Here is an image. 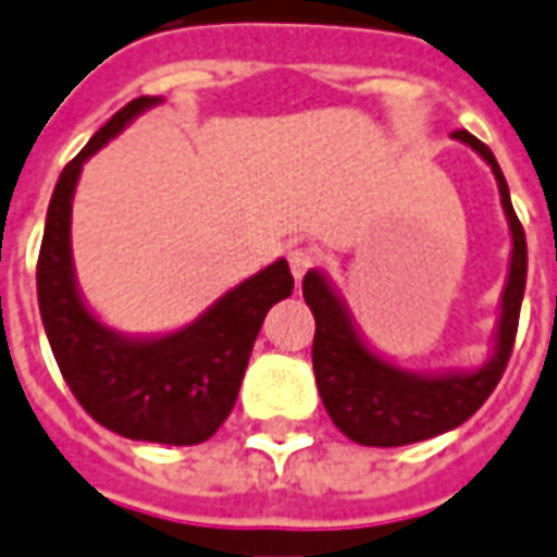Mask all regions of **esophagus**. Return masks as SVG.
Masks as SVG:
<instances>
[{
	"instance_id": "34e87169",
	"label": "esophagus",
	"mask_w": 557,
	"mask_h": 557,
	"mask_svg": "<svg viewBox=\"0 0 557 557\" xmlns=\"http://www.w3.org/2000/svg\"><path fill=\"white\" fill-rule=\"evenodd\" d=\"M287 263H290L294 278H297V282H304L306 272L319 263V251H315L312 245H306V242H297V245H290V248H287Z\"/></svg>"
}]
</instances>
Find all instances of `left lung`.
Segmentation results:
<instances>
[{"label": "left lung", "instance_id": "obj_1", "mask_svg": "<svg viewBox=\"0 0 557 557\" xmlns=\"http://www.w3.org/2000/svg\"><path fill=\"white\" fill-rule=\"evenodd\" d=\"M454 137L475 149L491 165L496 186H499L503 214L509 220V233H512V257H509L506 287L499 297L494 349H491V358L475 371L432 374V371L398 368L376 349H371V343L361 337L349 306L334 290L331 278L319 270L306 272L304 297L315 315L312 368H315L319 395L334 426L356 444L398 447V444L426 442V438L457 429L491 398L512 356L518 312H521L524 282H528V242H524L521 223L515 218L509 186L496 165L494 152L469 131H457Z\"/></svg>", "mask_w": 557, "mask_h": 557}]
</instances>
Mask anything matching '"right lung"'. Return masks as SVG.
Returning a JSON list of instances; mask_svg holds the SVG:
<instances>
[{
  "label": "right lung",
  "mask_w": 557,
  "mask_h": 557,
  "mask_svg": "<svg viewBox=\"0 0 557 557\" xmlns=\"http://www.w3.org/2000/svg\"><path fill=\"white\" fill-rule=\"evenodd\" d=\"M159 103L162 97L131 100L61 171L45 218L36 290L63 380L100 426L134 442L201 444L230 417L260 324L290 297L294 275L287 260H275L226 290L196 322L159 337L122 334L88 309L70 245L78 174L97 149Z\"/></svg>",
  "instance_id": "add662e5"
}]
</instances>
